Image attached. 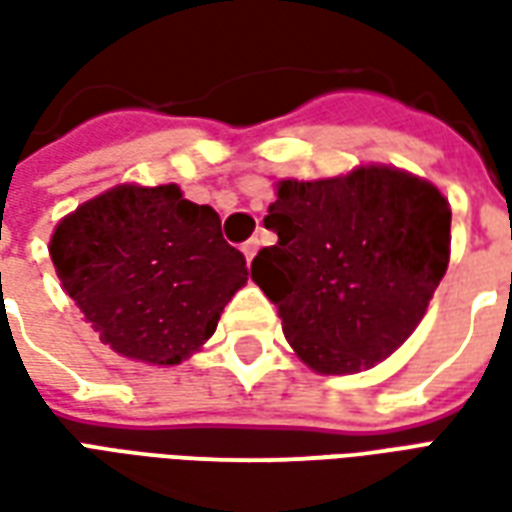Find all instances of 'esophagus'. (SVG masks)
Masks as SVG:
<instances>
[{
	"label": "esophagus",
	"mask_w": 512,
	"mask_h": 512,
	"mask_svg": "<svg viewBox=\"0 0 512 512\" xmlns=\"http://www.w3.org/2000/svg\"><path fill=\"white\" fill-rule=\"evenodd\" d=\"M257 249H260V241H257V238H249V241L241 246V252H244V257L249 260V263H252V257L257 255Z\"/></svg>",
	"instance_id": "esophagus-1"
}]
</instances>
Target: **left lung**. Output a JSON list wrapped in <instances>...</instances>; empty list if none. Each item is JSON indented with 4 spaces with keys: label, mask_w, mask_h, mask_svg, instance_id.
Wrapping results in <instances>:
<instances>
[{
    "label": "left lung",
    "mask_w": 512,
    "mask_h": 512,
    "mask_svg": "<svg viewBox=\"0 0 512 512\" xmlns=\"http://www.w3.org/2000/svg\"><path fill=\"white\" fill-rule=\"evenodd\" d=\"M450 219L439 186L386 164L279 180L263 219L279 241L257 252L252 279L304 365L362 373L425 318L450 263Z\"/></svg>",
    "instance_id": "1"
}]
</instances>
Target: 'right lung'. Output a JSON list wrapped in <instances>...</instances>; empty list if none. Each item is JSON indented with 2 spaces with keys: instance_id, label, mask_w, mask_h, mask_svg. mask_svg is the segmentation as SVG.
Returning a JSON list of instances; mask_svg holds the SVG:
<instances>
[{
  "instance_id": "obj_1",
  "label": "right lung",
  "mask_w": 512,
  "mask_h": 512,
  "mask_svg": "<svg viewBox=\"0 0 512 512\" xmlns=\"http://www.w3.org/2000/svg\"><path fill=\"white\" fill-rule=\"evenodd\" d=\"M49 255L101 343L158 367L197 354L249 277L219 213L175 183H120L82 202L54 227Z\"/></svg>"
}]
</instances>
